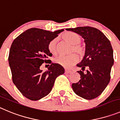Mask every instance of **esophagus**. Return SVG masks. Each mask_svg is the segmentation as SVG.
<instances>
[{
  "label": "esophagus",
  "mask_w": 120,
  "mask_h": 120,
  "mask_svg": "<svg viewBox=\"0 0 120 120\" xmlns=\"http://www.w3.org/2000/svg\"><path fill=\"white\" fill-rule=\"evenodd\" d=\"M71 72V70H67V69H65V73H70Z\"/></svg>",
  "instance_id": "esophagus-1"
}]
</instances>
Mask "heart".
<instances>
[{
	"label": "heart",
	"mask_w": 120,
	"mask_h": 120,
	"mask_svg": "<svg viewBox=\"0 0 120 120\" xmlns=\"http://www.w3.org/2000/svg\"><path fill=\"white\" fill-rule=\"evenodd\" d=\"M62 38L73 45L70 50L71 52H76L81 57L83 56L85 53V49L82 45L79 44L81 41V37L79 34L75 32H66L63 34ZM57 42V39L54 38L51 40L48 45L49 51L53 55L57 54L58 52ZM78 60H79V57L76 54H72L68 56H61L58 57L55 59V62L64 68H69L75 64Z\"/></svg>",
	"instance_id": "heart-1"
}]
</instances>
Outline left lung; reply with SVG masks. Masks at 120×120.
Masks as SVG:
<instances>
[{"label":"left lung","mask_w":120,"mask_h":120,"mask_svg":"<svg viewBox=\"0 0 120 120\" xmlns=\"http://www.w3.org/2000/svg\"><path fill=\"white\" fill-rule=\"evenodd\" d=\"M81 35L86 44L85 55L78 66L80 79L73 83V90L84 99H95L105 89L111 79L114 63L113 50L109 40L98 29L90 26L68 28ZM87 69L85 72L86 68Z\"/></svg>","instance_id":"1"}]
</instances>
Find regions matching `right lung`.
I'll list each match as a JSON object with an SVG mask.
<instances>
[{
  "label": "right lung",
  "mask_w": 120,
  "mask_h": 120,
  "mask_svg": "<svg viewBox=\"0 0 120 120\" xmlns=\"http://www.w3.org/2000/svg\"><path fill=\"white\" fill-rule=\"evenodd\" d=\"M63 30L54 32L42 29L30 28L13 40L9 54V64L13 83L28 99L37 101L51 92L57 77L64 73L57 63H51L52 54L49 43ZM49 64L48 70L42 72V63ZM50 65H49V64Z\"/></svg>",
  "instance_id": "right-lung-1"
}]
</instances>
